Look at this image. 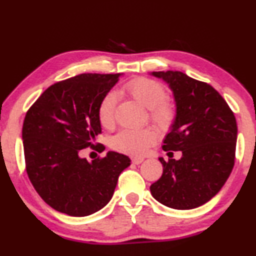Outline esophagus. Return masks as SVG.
Wrapping results in <instances>:
<instances>
[{
  "mask_svg": "<svg viewBox=\"0 0 256 256\" xmlns=\"http://www.w3.org/2000/svg\"><path fill=\"white\" fill-rule=\"evenodd\" d=\"M143 161H144L143 158H132V163H134V164H140V163Z\"/></svg>",
  "mask_w": 256,
  "mask_h": 256,
  "instance_id": "34e87169",
  "label": "esophagus"
}]
</instances>
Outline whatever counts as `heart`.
Listing matches in <instances>:
<instances>
[{"label": "heart", "instance_id": "heart-1", "mask_svg": "<svg viewBox=\"0 0 256 256\" xmlns=\"http://www.w3.org/2000/svg\"><path fill=\"white\" fill-rule=\"evenodd\" d=\"M122 90L142 106L150 110V116L158 124L167 125L173 118V110L163 101L166 98V92L160 83L149 78H137L125 84ZM116 104V96L114 93L106 94L101 98L98 107V119L102 128H112L114 125ZM155 140V134L150 128H126L113 137L112 146L130 155H142Z\"/></svg>", "mask_w": 256, "mask_h": 256}]
</instances>
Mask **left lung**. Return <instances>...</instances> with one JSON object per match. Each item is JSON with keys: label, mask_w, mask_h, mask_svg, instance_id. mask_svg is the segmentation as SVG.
<instances>
[{"label": "left lung", "mask_w": 256, "mask_h": 256, "mask_svg": "<svg viewBox=\"0 0 256 256\" xmlns=\"http://www.w3.org/2000/svg\"><path fill=\"white\" fill-rule=\"evenodd\" d=\"M173 92L175 118L163 140L169 158L163 174L150 186L154 198L175 210L199 208L220 192L235 163L237 124L226 101L214 87L181 72H152ZM173 155V152H168Z\"/></svg>", "instance_id": "left-lung-1"}]
</instances>
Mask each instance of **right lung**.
I'll list each match as a JSON object with an SVG mask.
<instances>
[{
    "instance_id": "1",
    "label": "right lung",
    "mask_w": 256,
    "mask_h": 256,
    "mask_svg": "<svg viewBox=\"0 0 256 256\" xmlns=\"http://www.w3.org/2000/svg\"><path fill=\"white\" fill-rule=\"evenodd\" d=\"M122 74H81L48 87L26 113L22 140L26 170L48 205L72 217L93 214L114 193L126 155L108 152L92 162L81 150L101 134L98 107Z\"/></svg>"
}]
</instances>
